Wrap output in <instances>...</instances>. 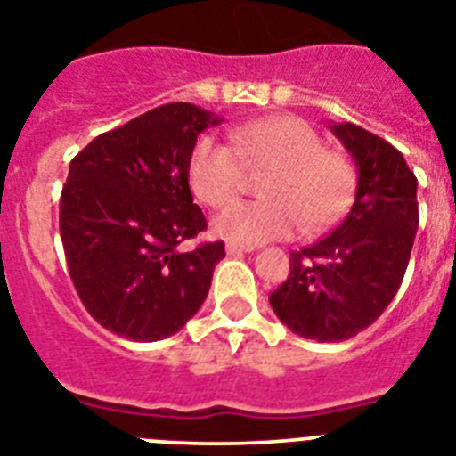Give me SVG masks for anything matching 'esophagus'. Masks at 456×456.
Here are the masks:
<instances>
[{"instance_id":"obj_1","label":"esophagus","mask_w":456,"mask_h":456,"mask_svg":"<svg viewBox=\"0 0 456 456\" xmlns=\"http://www.w3.org/2000/svg\"><path fill=\"white\" fill-rule=\"evenodd\" d=\"M225 251H228V256H240V254H248V251H254V247H244V244L228 242L225 244Z\"/></svg>"}]
</instances>
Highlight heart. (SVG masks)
Here are the masks:
<instances>
[{
	"mask_svg": "<svg viewBox=\"0 0 456 456\" xmlns=\"http://www.w3.org/2000/svg\"><path fill=\"white\" fill-rule=\"evenodd\" d=\"M270 170L260 184L263 202H242L216 216L221 237L263 244L293 235L299 225L321 232L344 216L355 191V170L330 151L311 124L297 117H270L232 131V145L200 138L191 151V189L209 208L232 205L247 189L248 170Z\"/></svg>",
	"mask_w": 456,
	"mask_h": 456,
	"instance_id": "obj_1",
	"label": "heart"
}]
</instances>
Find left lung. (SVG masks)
Instances as JSON below:
<instances>
[{"label": "left lung", "mask_w": 456, "mask_h": 456, "mask_svg": "<svg viewBox=\"0 0 456 456\" xmlns=\"http://www.w3.org/2000/svg\"><path fill=\"white\" fill-rule=\"evenodd\" d=\"M357 166L355 202L321 242L290 254V274L270 295L288 330L346 341L387 309L418 232V180L399 150L357 124H332Z\"/></svg>", "instance_id": "obj_1"}]
</instances>
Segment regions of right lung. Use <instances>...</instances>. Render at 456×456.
Wrapping results in <instances>:
<instances>
[{"label":"right lung","instance_id":"right-lung-1","mask_svg":"<svg viewBox=\"0 0 456 456\" xmlns=\"http://www.w3.org/2000/svg\"><path fill=\"white\" fill-rule=\"evenodd\" d=\"M219 122L193 103H166L101 134L69 166L60 200L69 274L85 309L119 337L166 339L208 297L224 242L177 247L208 228L189 161Z\"/></svg>","mask_w":456,"mask_h":456}]
</instances>
